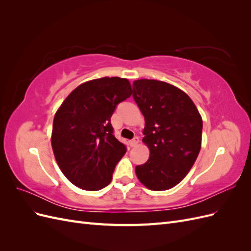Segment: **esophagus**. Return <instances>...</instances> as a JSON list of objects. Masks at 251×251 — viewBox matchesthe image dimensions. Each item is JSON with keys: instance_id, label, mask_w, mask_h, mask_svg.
Here are the masks:
<instances>
[{"instance_id": "esophagus-1", "label": "esophagus", "mask_w": 251, "mask_h": 251, "mask_svg": "<svg viewBox=\"0 0 251 251\" xmlns=\"http://www.w3.org/2000/svg\"><path fill=\"white\" fill-rule=\"evenodd\" d=\"M138 143H139V139H138L137 137H135L134 139H132V140L130 141V146H131L132 148H134V147L137 146Z\"/></svg>"}]
</instances>
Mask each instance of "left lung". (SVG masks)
Returning <instances> with one entry per match:
<instances>
[{
  "label": "left lung",
  "mask_w": 251,
  "mask_h": 251,
  "mask_svg": "<svg viewBox=\"0 0 251 251\" xmlns=\"http://www.w3.org/2000/svg\"><path fill=\"white\" fill-rule=\"evenodd\" d=\"M133 89L146 121L142 142L150 150L136 176L151 191H166L185 178L199 155L202 117L191 97L171 83L143 78Z\"/></svg>",
  "instance_id": "left-lung-1"
}]
</instances>
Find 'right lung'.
I'll return each instance as SVG.
<instances>
[{
    "mask_svg": "<svg viewBox=\"0 0 251 251\" xmlns=\"http://www.w3.org/2000/svg\"><path fill=\"white\" fill-rule=\"evenodd\" d=\"M131 95L126 78L101 77L75 88L57 109L51 146L60 171L75 186L95 192L110 184L126 151L113 135L111 116Z\"/></svg>",
    "mask_w": 251,
    "mask_h": 251,
    "instance_id": "obj_1",
    "label": "right lung"
}]
</instances>
